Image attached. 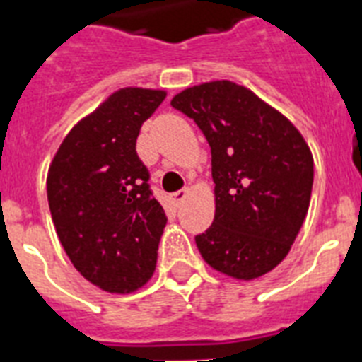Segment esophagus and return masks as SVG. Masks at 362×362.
I'll list each match as a JSON object with an SVG mask.
<instances>
[{"label": "esophagus", "mask_w": 362, "mask_h": 362, "mask_svg": "<svg viewBox=\"0 0 362 362\" xmlns=\"http://www.w3.org/2000/svg\"><path fill=\"white\" fill-rule=\"evenodd\" d=\"M189 195V189H178V191H175V193H173V202H175L176 206H180L182 204V201H184V199H186V197Z\"/></svg>", "instance_id": "34e87169"}]
</instances>
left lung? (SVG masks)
Listing matches in <instances>:
<instances>
[{
	"label": "left lung",
	"instance_id": "8db88e82",
	"mask_svg": "<svg viewBox=\"0 0 362 362\" xmlns=\"http://www.w3.org/2000/svg\"><path fill=\"white\" fill-rule=\"evenodd\" d=\"M211 148L216 216L195 236L216 272L252 281L283 262L307 217L314 160L299 130L252 90L228 79L171 100Z\"/></svg>",
	"mask_w": 362,
	"mask_h": 362
}]
</instances>
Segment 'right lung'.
Instances as JSON below:
<instances>
[{"mask_svg": "<svg viewBox=\"0 0 362 362\" xmlns=\"http://www.w3.org/2000/svg\"><path fill=\"white\" fill-rule=\"evenodd\" d=\"M160 89L115 90L66 134L48 169L59 242L89 283L130 293L154 275L165 211L135 152L141 126L165 100Z\"/></svg>", "mask_w": 362, "mask_h": 362, "instance_id": "right-lung-1", "label": "right lung"}]
</instances>
